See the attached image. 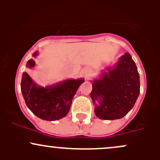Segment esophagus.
<instances>
[{
	"mask_svg": "<svg viewBox=\"0 0 160 160\" xmlns=\"http://www.w3.org/2000/svg\"><path fill=\"white\" fill-rule=\"evenodd\" d=\"M88 73H89V71H88V70H87V71H86V72H85L84 75H85V76H86V77H88Z\"/></svg>",
	"mask_w": 160,
	"mask_h": 160,
	"instance_id": "obj_1",
	"label": "esophagus"
}]
</instances>
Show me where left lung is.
<instances>
[{
  "label": "left lung",
  "mask_w": 160,
  "mask_h": 160,
  "mask_svg": "<svg viewBox=\"0 0 160 160\" xmlns=\"http://www.w3.org/2000/svg\"><path fill=\"white\" fill-rule=\"evenodd\" d=\"M92 88L90 98L98 118L114 120L126 115L140 93L139 74L129 53L119 58L117 64L103 72L101 78L93 80Z\"/></svg>",
  "instance_id": "obj_1"
}]
</instances>
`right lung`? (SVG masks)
<instances>
[{
	"instance_id": "right-lung-1",
	"label": "right lung",
	"mask_w": 160,
	"mask_h": 160,
	"mask_svg": "<svg viewBox=\"0 0 160 160\" xmlns=\"http://www.w3.org/2000/svg\"><path fill=\"white\" fill-rule=\"evenodd\" d=\"M38 52L32 54L36 57ZM28 68H33L32 59L27 62ZM84 82L83 78L66 80L56 84L44 88L37 85L28 72L22 74L21 90L27 107L35 115L42 120L56 121L67 116L72 100L79 87Z\"/></svg>"
}]
</instances>
